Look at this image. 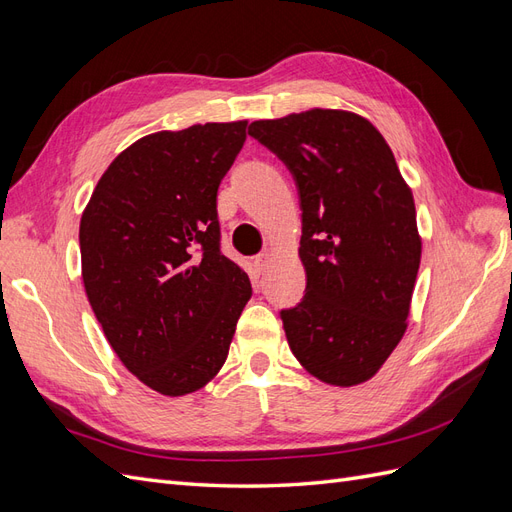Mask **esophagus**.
<instances>
[{
    "label": "esophagus",
    "mask_w": 512,
    "mask_h": 512,
    "mask_svg": "<svg viewBox=\"0 0 512 512\" xmlns=\"http://www.w3.org/2000/svg\"><path fill=\"white\" fill-rule=\"evenodd\" d=\"M271 258H273V254H271V252H262V254H258V256L254 258V265L258 267V271H265V269L269 267Z\"/></svg>",
    "instance_id": "obj_1"
}]
</instances>
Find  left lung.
Masks as SVG:
<instances>
[{
	"instance_id": "left-lung-1",
	"label": "left lung",
	"mask_w": 512,
	"mask_h": 512,
	"mask_svg": "<svg viewBox=\"0 0 512 512\" xmlns=\"http://www.w3.org/2000/svg\"><path fill=\"white\" fill-rule=\"evenodd\" d=\"M292 173L307 286L280 316L288 346L318 380H369L406 333L421 265L412 192L391 147L348 111L312 108L250 123Z\"/></svg>"
}]
</instances>
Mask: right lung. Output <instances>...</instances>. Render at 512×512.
I'll return each instance as SVG.
<instances>
[{
	"mask_svg": "<svg viewBox=\"0 0 512 512\" xmlns=\"http://www.w3.org/2000/svg\"><path fill=\"white\" fill-rule=\"evenodd\" d=\"M247 121L156 132L106 168L83 211V284L128 371L168 397L222 369L252 297L247 273L220 252L218 188Z\"/></svg>",
	"mask_w": 512,
	"mask_h": 512,
	"instance_id": "right-lung-1",
	"label": "right lung"
}]
</instances>
